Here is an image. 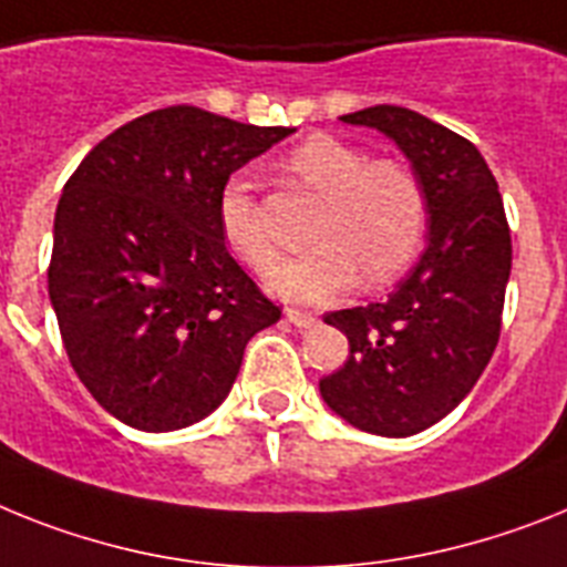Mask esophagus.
Segmentation results:
<instances>
[{
  "instance_id": "1",
  "label": "esophagus",
  "mask_w": 567,
  "mask_h": 567,
  "mask_svg": "<svg viewBox=\"0 0 567 567\" xmlns=\"http://www.w3.org/2000/svg\"><path fill=\"white\" fill-rule=\"evenodd\" d=\"M285 320L293 322L297 328H311L313 322H317V317L308 311H299V308H288V311H285Z\"/></svg>"
}]
</instances>
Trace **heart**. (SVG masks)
Masks as SVG:
<instances>
[{"mask_svg": "<svg viewBox=\"0 0 567 567\" xmlns=\"http://www.w3.org/2000/svg\"><path fill=\"white\" fill-rule=\"evenodd\" d=\"M285 169L322 198L308 254L282 261L268 288L291 302H328L357 282L383 288L415 261L426 236L430 202L412 164L372 158L340 137L313 135L288 155ZM218 230L241 265L268 270L276 247L261 225L254 187L233 175L218 193Z\"/></svg>", "mask_w": 567, "mask_h": 567, "instance_id": "b5f03b06", "label": "heart"}]
</instances>
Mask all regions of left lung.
I'll return each mask as SVG.
<instances>
[{
    "instance_id": "obj_1",
    "label": "left lung",
    "mask_w": 567,
    "mask_h": 567,
    "mask_svg": "<svg viewBox=\"0 0 567 567\" xmlns=\"http://www.w3.org/2000/svg\"><path fill=\"white\" fill-rule=\"evenodd\" d=\"M392 137L430 202L426 250L392 293L326 313L349 337V360L320 380L342 421L406 437L450 415L496 351L511 279V227L498 184L467 137L403 106L342 114Z\"/></svg>"
}]
</instances>
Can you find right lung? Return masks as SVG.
<instances>
[{
	"instance_id": "right-lung-1",
	"label": "right lung",
	"mask_w": 567,
	"mask_h": 567,
	"mask_svg": "<svg viewBox=\"0 0 567 567\" xmlns=\"http://www.w3.org/2000/svg\"><path fill=\"white\" fill-rule=\"evenodd\" d=\"M291 132L158 109L103 137L63 187L51 306L83 386L132 430L210 415L247 340L282 317L227 250L218 193Z\"/></svg>"
}]
</instances>
